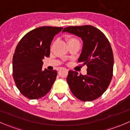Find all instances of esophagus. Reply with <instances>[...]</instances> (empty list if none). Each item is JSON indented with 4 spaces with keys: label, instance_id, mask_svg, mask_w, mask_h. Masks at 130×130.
<instances>
[{
    "label": "esophagus",
    "instance_id": "obj_1",
    "mask_svg": "<svg viewBox=\"0 0 130 130\" xmlns=\"http://www.w3.org/2000/svg\"><path fill=\"white\" fill-rule=\"evenodd\" d=\"M60 69H61V68H58V70H60Z\"/></svg>",
    "mask_w": 130,
    "mask_h": 130
}]
</instances>
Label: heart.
<instances>
[{"mask_svg":"<svg viewBox=\"0 0 130 130\" xmlns=\"http://www.w3.org/2000/svg\"><path fill=\"white\" fill-rule=\"evenodd\" d=\"M66 40H67V43H69V45L72 44L73 43H75V42H78V41L77 39H76L75 38L72 37V36H68V37L66 38Z\"/></svg>","mask_w":130,"mask_h":130,"instance_id":"obj_1","label":"heart"}]
</instances>
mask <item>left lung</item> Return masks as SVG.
Wrapping results in <instances>:
<instances>
[{
	"label": "left lung",
	"mask_w": 130,
	"mask_h": 130,
	"mask_svg": "<svg viewBox=\"0 0 130 130\" xmlns=\"http://www.w3.org/2000/svg\"><path fill=\"white\" fill-rule=\"evenodd\" d=\"M63 32L81 38L82 53L78 62L87 66V74L69 72L67 81L72 94L82 101H92L101 96L112 77L114 57L109 41L103 32L94 26H69Z\"/></svg>",
	"instance_id": "left-lung-1"
}]
</instances>
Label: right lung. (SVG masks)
<instances>
[{
    "label": "right lung",
    "mask_w": 130,
    "mask_h": 130,
    "mask_svg": "<svg viewBox=\"0 0 130 130\" xmlns=\"http://www.w3.org/2000/svg\"><path fill=\"white\" fill-rule=\"evenodd\" d=\"M62 27L43 26L27 32L17 45L12 59L13 78L23 95L38 99L50 91L57 75L56 70H42L43 59L49 57L53 38Z\"/></svg>",
    "instance_id": "right-lung-1"
}]
</instances>
